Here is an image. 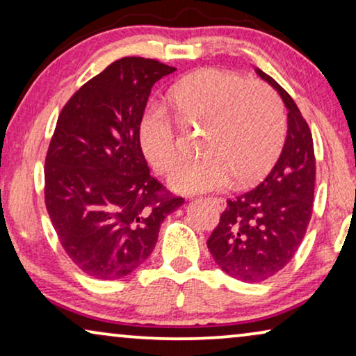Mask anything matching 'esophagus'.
Wrapping results in <instances>:
<instances>
[{
	"label": "esophagus",
	"mask_w": 356,
	"mask_h": 356,
	"mask_svg": "<svg viewBox=\"0 0 356 356\" xmlns=\"http://www.w3.org/2000/svg\"><path fill=\"white\" fill-rule=\"evenodd\" d=\"M211 201H213V204H216L217 209H220V211H223L227 206V201L223 197H211Z\"/></svg>",
	"instance_id": "esophagus-1"
}]
</instances>
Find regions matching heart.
<instances>
[{"instance_id": "1", "label": "heart", "mask_w": 356, "mask_h": 356, "mask_svg": "<svg viewBox=\"0 0 356 356\" xmlns=\"http://www.w3.org/2000/svg\"><path fill=\"white\" fill-rule=\"evenodd\" d=\"M183 124H206L202 159L175 170L170 183L183 193L223 189L236 179L261 178L280 152L286 118L279 95L262 82L232 71L201 70L170 90ZM139 143L150 165L167 173L183 157L181 136L160 105H149L139 123Z\"/></svg>"}]
</instances>
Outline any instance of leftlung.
<instances>
[{"mask_svg": "<svg viewBox=\"0 0 356 356\" xmlns=\"http://www.w3.org/2000/svg\"><path fill=\"white\" fill-rule=\"evenodd\" d=\"M279 92L289 110V131L269 175L251 191L228 199L207 240L213 261L233 279L254 284L270 279L291 261L313 213L316 159L313 136L284 87L256 70Z\"/></svg>", "mask_w": 356, "mask_h": 356, "instance_id": "1", "label": "left lung"}]
</instances>
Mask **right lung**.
Returning <instances> with one entry per match:
<instances>
[{"mask_svg":"<svg viewBox=\"0 0 356 356\" xmlns=\"http://www.w3.org/2000/svg\"><path fill=\"white\" fill-rule=\"evenodd\" d=\"M177 67L128 56L63 106L45 159V204L63 250L84 274L128 275L154 251L163 218L184 202L147 167L139 123L150 89Z\"/></svg>","mask_w":356,"mask_h":356,"instance_id":"add662e5","label":"right lung"}]
</instances>
